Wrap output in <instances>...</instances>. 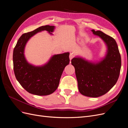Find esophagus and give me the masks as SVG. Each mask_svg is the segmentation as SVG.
I'll list each match as a JSON object with an SVG mask.
<instances>
[{
	"instance_id": "obj_1",
	"label": "esophagus",
	"mask_w": 128,
	"mask_h": 128,
	"mask_svg": "<svg viewBox=\"0 0 128 128\" xmlns=\"http://www.w3.org/2000/svg\"><path fill=\"white\" fill-rule=\"evenodd\" d=\"M72 58H73V56L72 54H70V59H72Z\"/></svg>"
}]
</instances>
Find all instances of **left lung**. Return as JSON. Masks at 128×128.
<instances>
[{
	"label": "left lung",
	"instance_id": "obj_1",
	"mask_svg": "<svg viewBox=\"0 0 128 128\" xmlns=\"http://www.w3.org/2000/svg\"><path fill=\"white\" fill-rule=\"evenodd\" d=\"M104 41L107 48L104 56L98 61H91L80 56L72 60L75 69L78 90L81 94L96 98L106 94L117 82L121 67V58L114 38L101 31L91 30Z\"/></svg>",
	"mask_w": 128,
	"mask_h": 128
}]
</instances>
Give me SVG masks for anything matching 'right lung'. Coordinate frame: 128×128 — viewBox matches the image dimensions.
Segmentation results:
<instances>
[{
  "label": "right lung",
  "instance_id": "right-lung-1",
  "mask_svg": "<svg viewBox=\"0 0 128 128\" xmlns=\"http://www.w3.org/2000/svg\"><path fill=\"white\" fill-rule=\"evenodd\" d=\"M55 28V26L46 25L24 34L14 48L13 60L15 76L21 86L30 94L47 96L53 93L59 86L65 67L69 64V52L53 55L48 62L37 66L29 63L26 59L24 49L30 38L44 30L52 35Z\"/></svg>",
  "mask_w": 128,
  "mask_h": 128
}]
</instances>
